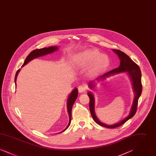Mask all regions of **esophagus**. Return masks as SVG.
<instances>
[{
  "instance_id": "obj_1",
  "label": "esophagus",
  "mask_w": 156,
  "mask_h": 156,
  "mask_svg": "<svg viewBox=\"0 0 156 156\" xmlns=\"http://www.w3.org/2000/svg\"><path fill=\"white\" fill-rule=\"evenodd\" d=\"M78 89L79 92H83L87 90V88L85 85H80L78 88Z\"/></svg>"
}]
</instances>
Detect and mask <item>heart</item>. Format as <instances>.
<instances>
[{
    "label": "heart",
    "instance_id": "1",
    "mask_svg": "<svg viewBox=\"0 0 156 156\" xmlns=\"http://www.w3.org/2000/svg\"><path fill=\"white\" fill-rule=\"evenodd\" d=\"M75 63L81 68L90 66L89 74L94 76L101 74L109 67L110 61L106 55H102L97 50H88L80 53L76 57Z\"/></svg>",
    "mask_w": 156,
    "mask_h": 156
}]
</instances>
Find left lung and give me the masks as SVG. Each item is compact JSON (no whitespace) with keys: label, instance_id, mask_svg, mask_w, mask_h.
Listing matches in <instances>:
<instances>
[{"label":"left lung","instance_id":"1","mask_svg":"<svg viewBox=\"0 0 156 156\" xmlns=\"http://www.w3.org/2000/svg\"><path fill=\"white\" fill-rule=\"evenodd\" d=\"M113 51L116 52L119 56V58L120 60V66L117 68L112 69L111 71L105 73L102 76H101V78L104 79L105 78V77H107L111 75L123 73V72H127L129 75L130 76L132 81L133 82L134 90L136 95L134 99L133 104L132 105L130 115L125 119H123L118 123L110 126V125H106L105 124L101 123L100 121H99L98 119H97L94 112V98L90 92H89L88 94L89 98V109H90L91 115L92 116V118L98 125L106 128H109V129L111 128L113 129V128H115V127L121 126L123 125L129 119L132 118L133 116H134V115H135L136 112L137 111L139 98L140 97L141 92H142L141 71L139 66L136 64L127 55H126L125 53L121 51L120 50H113ZM92 83H93L90 82L89 86L90 87H92V85H93Z\"/></svg>","mask_w":156,"mask_h":156}]
</instances>
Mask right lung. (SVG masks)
<instances>
[{"label": "right lung", "instance_id": "1", "mask_svg": "<svg viewBox=\"0 0 156 156\" xmlns=\"http://www.w3.org/2000/svg\"><path fill=\"white\" fill-rule=\"evenodd\" d=\"M58 49L57 47H50L48 48H40V49H37V50H34L33 51H32L30 52V54L27 55V57H26V58L25 59L24 64H23L22 67L24 66L27 63H28L30 61L32 60L35 58H37L38 57L40 56H43L45 55L46 54L51 53V52H54L55 51H57ZM20 71V69L17 70V71L15 75V85H16V78L17 76V74L19 73V72ZM78 97V90L76 88L74 89L73 90V92L71 93V94L69 95V97L68 99V102H67V109H68V112L69 114V124L67 126V127L62 131H65L67 128L69 127L70 123H71V111H72V108L74 104L75 101L76 100V99Z\"/></svg>", "mask_w": 156, "mask_h": 156}]
</instances>
